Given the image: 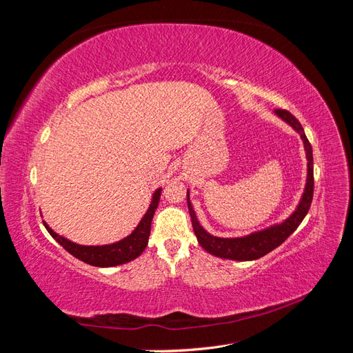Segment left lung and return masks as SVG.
<instances>
[{"label":"left lung","instance_id":"left-lung-1","mask_svg":"<svg viewBox=\"0 0 353 353\" xmlns=\"http://www.w3.org/2000/svg\"><path fill=\"white\" fill-rule=\"evenodd\" d=\"M275 113L288 125H292L294 128V131L301 134L303 140L306 159H307V181H306L305 193L302 196L301 203H299L297 209L293 212V215H290V218H287L284 222L279 223V225H272L270 228L253 232L250 236L240 237V239H221V237H213L209 232L203 230V227L200 225L196 218L193 206H191L190 196L187 191V205H188V212H190L191 223H193L196 237L203 249L212 254L218 256V258L231 259V261H254V259L262 258V256L272 252L274 249L279 248L281 243H284L288 237H290V234H293L294 230L301 225V222L306 216L309 208H311L312 197H314V157H312L311 143L307 141L301 122H299L290 112L283 110V109H275Z\"/></svg>","mask_w":353,"mask_h":353}]
</instances>
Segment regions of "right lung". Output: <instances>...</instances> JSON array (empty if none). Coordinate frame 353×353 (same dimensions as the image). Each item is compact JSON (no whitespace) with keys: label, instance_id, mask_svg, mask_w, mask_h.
Listing matches in <instances>:
<instances>
[{"label":"right lung","instance_id":"add662e5","mask_svg":"<svg viewBox=\"0 0 353 353\" xmlns=\"http://www.w3.org/2000/svg\"><path fill=\"white\" fill-rule=\"evenodd\" d=\"M160 191L157 190L153 194V200L150 203V208H148L147 213L141 222L138 223V227L134 230L131 236L126 239L117 241L114 244H105V245H79L77 243H72L66 239H63L52 231L47 223H44L50 236L54 239L63 249L68 250L74 258L92 265V266H100V268H108V266H116L122 265L126 262H131L135 258L140 256L144 249L147 248L148 236H150V228H152V221L154 216V212L157 209L159 200H160Z\"/></svg>","mask_w":353,"mask_h":353}]
</instances>
